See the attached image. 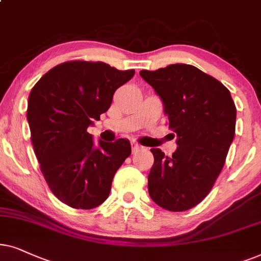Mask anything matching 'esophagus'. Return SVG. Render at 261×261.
I'll return each instance as SVG.
<instances>
[{
  "label": "esophagus",
  "instance_id": "esophagus-1",
  "mask_svg": "<svg viewBox=\"0 0 261 261\" xmlns=\"http://www.w3.org/2000/svg\"><path fill=\"white\" fill-rule=\"evenodd\" d=\"M131 149H133V152H136L137 150H140L141 149V145L138 143H133L131 144Z\"/></svg>",
  "mask_w": 261,
  "mask_h": 261
}]
</instances>
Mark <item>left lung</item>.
Instances as JSON below:
<instances>
[{"instance_id": "obj_1", "label": "left lung", "mask_w": 261, "mask_h": 261, "mask_svg": "<svg viewBox=\"0 0 261 261\" xmlns=\"http://www.w3.org/2000/svg\"><path fill=\"white\" fill-rule=\"evenodd\" d=\"M140 75L161 98L168 127L176 134L172 156L150 149V198L163 209L180 213L205 198L222 172L234 140L236 107L227 87L190 64H171Z\"/></svg>"}]
</instances>
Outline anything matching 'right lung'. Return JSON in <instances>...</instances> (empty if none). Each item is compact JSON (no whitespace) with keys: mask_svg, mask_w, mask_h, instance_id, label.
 <instances>
[{"mask_svg":"<svg viewBox=\"0 0 261 261\" xmlns=\"http://www.w3.org/2000/svg\"><path fill=\"white\" fill-rule=\"evenodd\" d=\"M134 75L133 69L118 70L103 62L68 61L50 69L31 90L27 120L34 154L51 192L68 206L88 210L102 204L130 156L127 140L94 144L87 128Z\"/></svg>","mask_w":261,"mask_h":261,"instance_id":"add662e5","label":"right lung"}]
</instances>
